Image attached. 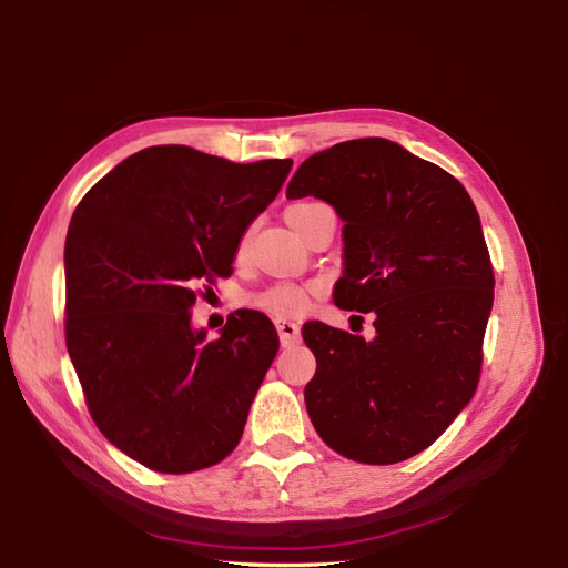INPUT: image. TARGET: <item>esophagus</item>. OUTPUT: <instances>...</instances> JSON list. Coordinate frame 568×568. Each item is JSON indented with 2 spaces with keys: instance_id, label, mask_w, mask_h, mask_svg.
Wrapping results in <instances>:
<instances>
[{
  "instance_id": "esophagus-1",
  "label": "esophagus",
  "mask_w": 568,
  "mask_h": 568,
  "mask_svg": "<svg viewBox=\"0 0 568 568\" xmlns=\"http://www.w3.org/2000/svg\"><path fill=\"white\" fill-rule=\"evenodd\" d=\"M277 332L282 338V346H298L301 343V326L296 322H288V320H277Z\"/></svg>"
}]
</instances>
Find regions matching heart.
Segmentation results:
<instances>
[{
  "instance_id": "b5f03b06",
  "label": "heart",
  "mask_w": 568,
  "mask_h": 568,
  "mask_svg": "<svg viewBox=\"0 0 568 568\" xmlns=\"http://www.w3.org/2000/svg\"><path fill=\"white\" fill-rule=\"evenodd\" d=\"M322 203H315V201H301V203H294L288 205L286 209V222L291 227H294L296 234H301L303 225L307 215H311L315 209H320ZM311 298H313V288L305 286V284H274L270 288H265L263 294L253 296V305L257 307V311L270 315V317H277V320H294V317H301L307 305H311Z\"/></svg>"
}]
</instances>
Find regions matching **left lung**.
<instances>
[{"label": "left lung", "instance_id": "8db88e82", "mask_svg": "<svg viewBox=\"0 0 568 568\" xmlns=\"http://www.w3.org/2000/svg\"><path fill=\"white\" fill-rule=\"evenodd\" d=\"M303 196L346 222L334 303L376 315L372 341L303 326L317 359L307 415L348 459L415 457L478 384L495 280L476 205L450 173L384 136L313 153L286 186V199Z\"/></svg>", "mask_w": 568, "mask_h": 568}]
</instances>
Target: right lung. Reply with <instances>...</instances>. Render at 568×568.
Here are the masks:
<instances>
[{
	"mask_svg": "<svg viewBox=\"0 0 568 568\" xmlns=\"http://www.w3.org/2000/svg\"><path fill=\"white\" fill-rule=\"evenodd\" d=\"M291 159L232 163L149 146L101 178L65 236V346L99 432L163 474L225 459L280 351L274 324L192 326L196 286L232 274L239 242L280 194Z\"/></svg>",
	"mask_w": 568,
	"mask_h": 568,
	"instance_id": "obj_1",
	"label": "right lung"
}]
</instances>
